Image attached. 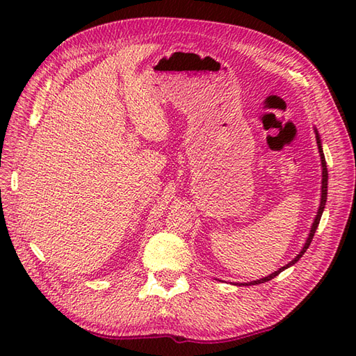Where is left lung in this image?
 I'll list each match as a JSON object with an SVG mask.
<instances>
[{"instance_id":"1","label":"left lung","mask_w":356,"mask_h":356,"mask_svg":"<svg viewBox=\"0 0 356 356\" xmlns=\"http://www.w3.org/2000/svg\"><path fill=\"white\" fill-rule=\"evenodd\" d=\"M316 143H318V149H320V156H321V165H323V186H321V203H320V209H318V214H316V217H315V220H314V225H312V229H311V234H309V238H307V241H306V245H305V248H303V251H301L297 257H295V259L289 263V264H286V266H283L282 269H278V270H275L274 274H270V275H268V277H264V278H261V280H257V282H252V283H245L246 286H249V284H260V283H264V282H269V280H272L274 277H277L280 272L282 270H284L286 268H289V266H292V264H295L297 263L301 257H303V254L306 252V249L309 248V245H311V241H312V238H314V236H315V231H316V228H318V223H320V218H321V214H323V211H324V205H326V199H327V168H326V159H324V154H323V148H321V142H320V136H318V133H316Z\"/></svg>"}]
</instances>
